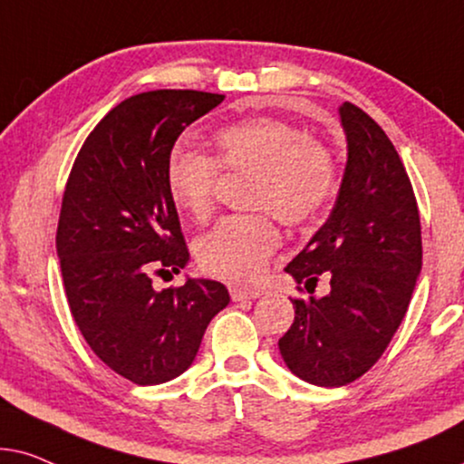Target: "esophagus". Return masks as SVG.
<instances>
[{
    "label": "esophagus",
    "mask_w": 464,
    "mask_h": 464,
    "mask_svg": "<svg viewBox=\"0 0 464 464\" xmlns=\"http://www.w3.org/2000/svg\"><path fill=\"white\" fill-rule=\"evenodd\" d=\"M228 293H231V299L233 301H250V299H256V296H261L258 290H252V288H242V286H231L228 288Z\"/></svg>",
    "instance_id": "esophagus-1"
}]
</instances>
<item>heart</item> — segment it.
<instances>
[{
	"label": "heart",
	"mask_w": 464,
	"mask_h": 464,
	"mask_svg": "<svg viewBox=\"0 0 464 464\" xmlns=\"http://www.w3.org/2000/svg\"><path fill=\"white\" fill-rule=\"evenodd\" d=\"M218 171L250 174L248 208L267 209L228 216L197 244V261L208 274L231 282H255L280 246L271 214L290 227L312 222L335 188L333 159L320 141L290 122L258 116L220 129L212 138V159L180 150L168 165V193L193 220L214 212Z\"/></svg>",
	"instance_id": "heart-1"
}]
</instances>
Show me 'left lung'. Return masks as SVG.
Instances as JSON below:
<instances>
[{
	"instance_id": "1",
	"label": "left lung",
	"mask_w": 464,
	"mask_h": 464,
	"mask_svg": "<svg viewBox=\"0 0 464 464\" xmlns=\"http://www.w3.org/2000/svg\"><path fill=\"white\" fill-rule=\"evenodd\" d=\"M348 160L329 218L284 271L326 296L293 299L295 323L277 342L286 367L339 388L369 372L410 307L422 269L416 197L392 141L372 116L339 106Z\"/></svg>"
}]
</instances>
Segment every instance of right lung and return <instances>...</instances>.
<instances>
[{
    "label": "right lung",
    "instance_id": "right-lung-1",
    "mask_svg": "<svg viewBox=\"0 0 464 464\" xmlns=\"http://www.w3.org/2000/svg\"><path fill=\"white\" fill-rule=\"evenodd\" d=\"M225 95L160 89L110 110L80 148L57 227V256L72 316L91 350L140 386L193 365L209 320L231 301L225 284L195 280L157 290L152 271L187 267L171 148Z\"/></svg>",
    "mask_w": 464,
    "mask_h": 464
}]
</instances>
